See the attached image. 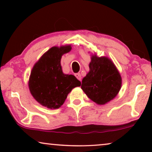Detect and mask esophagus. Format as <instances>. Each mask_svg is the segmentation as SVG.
I'll return each instance as SVG.
<instances>
[{"label": "esophagus", "instance_id": "1", "mask_svg": "<svg viewBox=\"0 0 152 152\" xmlns=\"http://www.w3.org/2000/svg\"><path fill=\"white\" fill-rule=\"evenodd\" d=\"M75 76L80 81H81V80H82V77H81V74L80 73H76L75 75Z\"/></svg>", "mask_w": 152, "mask_h": 152}]
</instances>
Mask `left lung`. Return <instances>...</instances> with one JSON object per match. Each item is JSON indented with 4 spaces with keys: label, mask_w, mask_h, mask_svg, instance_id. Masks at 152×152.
Returning a JSON list of instances; mask_svg holds the SVG:
<instances>
[{
    "label": "left lung",
    "mask_w": 152,
    "mask_h": 152,
    "mask_svg": "<svg viewBox=\"0 0 152 152\" xmlns=\"http://www.w3.org/2000/svg\"><path fill=\"white\" fill-rule=\"evenodd\" d=\"M91 59L90 70L83 78L81 88L95 103L104 105L117 96L122 86V77L109 58L95 54Z\"/></svg>",
    "instance_id": "obj_1"
}]
</instances>
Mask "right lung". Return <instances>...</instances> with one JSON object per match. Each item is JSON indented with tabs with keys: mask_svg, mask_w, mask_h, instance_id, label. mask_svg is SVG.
<instances>
[{
	"mask_svg": "<svg viewBox=\"0 0 152 152\" xmlns=\"http://www.w3.org/2000/svg\"><path fill=\"white\" fill-rule=\"evenodd\" d=\"M71 49V45L52 47L35 63L31 71L28 82L31 95L48 109H59L68 93L81 85L74 75L62 71L61 57Z\"/></svg>",
	"mask_w": 152,
	"mask_h": 152,
	"instance_id": "1",
	"label": "right lung"
}]
</instances>
